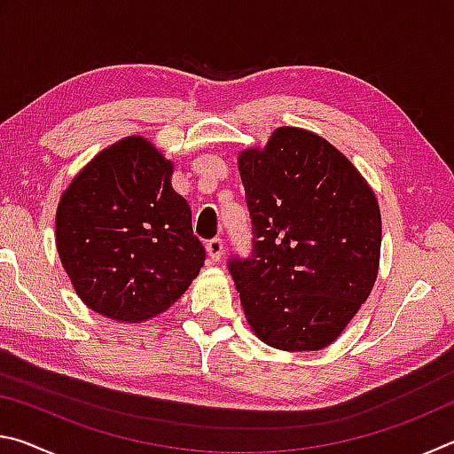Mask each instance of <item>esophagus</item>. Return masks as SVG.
Masks as SVG:
<instances>
[{
    "mask_svg": "<svg viewBox=\"0 0 454 454\" xmlns=\"http://www.w3.org/2000/svg\"><path fill=\"white\" fill-rule=\"evenodd\" d=\"M206 250H208V256L214 262H218L222 254H224V240H222V238H212V240L206 244Z\"/></svg>",
    "mask_w": 454,
    "mask_h": 454,
    "instance_id": "34e87169",
    "label": "esophagus"
}]
</instances>
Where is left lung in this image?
I'll list each match as a JSON object with an SVG mask.
<instances>
[{
    "mask_svg": "<svg viewBox=\"0 0 454 454\" xmlns=\"http://www.w3.org/2000/svg\"><path fill=\"white\" fill-rule=\"evenodd\" d=\"M238 170L256 258L228 268L246 320L272 348H326L379 276V200L340 150L302 128H276L238 153Z\"/></svg>",
    "mask_w": 454,
    "mask_h": 454,
    "instance_id": "1",
    "label": "left lung"
}]
</instances>
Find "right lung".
<instances>
[{
	"mask_svg": "<svg viewBox=\"0 0 454 454\" xmlns=\"http://www.w3.org/2000/svg\"><path fill=\"white\" fill-rule=\"evenodd\" d=\"M174 164L144 136L96 153L64 190L56 210L61 266L82 302L136 325L166 312L204 266Z\"/></svg>",
	"mask_w": 454,
	"mask_h": 454,
	"instance_id": "right-lung-1",
	"label": "right lung"
}]
</instances>
